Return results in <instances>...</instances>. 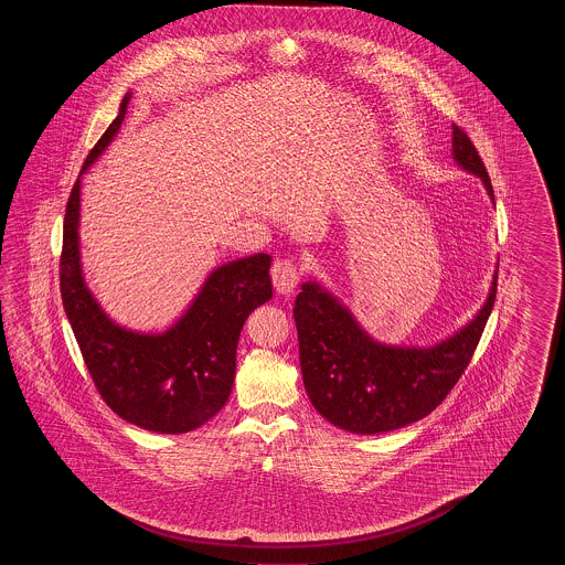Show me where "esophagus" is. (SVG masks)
I'll use <instances>...</instances> for the list:
<instances>
[{
  "label": "esophagus",
  "instance_id": "esophagus-1",
  "mask_svg": "<svg viewBox=\"0 0 565 565\" xmlns=\"http://www.w3.org/2000/svg\"><path fill=\"white\" fill-rule=\"evenodd\" d=\"M298 277H300V269L296 265L295 260H277L273 267H270V279H273V286L279 295H290L298 284Z\"/></svg>",
  "mask_w": 565,
  "mask_h": 565
}]
</instances>
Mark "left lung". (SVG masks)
<instances>
[{
  "label": "left lung",
  "mask_w": 565,
  "mask_h": 565,
  "mask_svg": "<svg viewBox=\"0 0 565 565\" xmlns=\"http://www.w3.org/2000/svg\"><path fill=\"white\" fill-rule=\"evenodd\" d=\"M451 135L457 167L477 175L495 205L477 148L456 125ZM495 286L498 270L470 322L430 348H419L376 341L339 296L318 279H307L296 296L295 322L309 401L332 426L351 434L398 430L424 419L468 366L491 313Z\"/></svg>",
  "instance_id": "left-lung-1"
}]
</instances>
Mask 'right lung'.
<instances>
[{"label":"right lung","mask_w":565,"mask_h":565,"mask_svg":"<svg viewBox=\"0 0 565 565\" xmlns=\"http://www.w3.org/2000/svg\"><path fill=\"white\" fill-rule=\"evenodd\" d=\"M131 97L125 95L118 116L82 164L67 201L61 298L86 369L109 408L143 430L184 434L207 424L233 392L243 323L273 296L270 256L252 254L214 267L164 330H134L109 318L82 269V178L120 131Z\"/></svg>","instance_id":"obj_1"}]
</instances>
